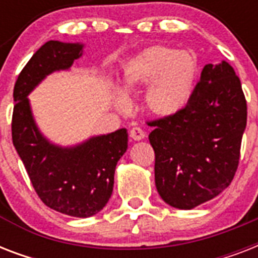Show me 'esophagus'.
<instances>
[{"instance_id": "esophagus-1", "label": "esophagus", "mask_w": 258, "mask_h": 258, "mask_svg": "<svg viewBox=\"0 0 258 258\" xmlns=\"http://www.w3.org/2000/svg\"><path fill=\"white\" fill-rule=\"evenodd\" d=\"M130 137L133 138L134 141H142L146 137V134L141 127H133L130 130Z\"/></svg>"}]
</instances>
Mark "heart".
<instances>
[{"mask_svg":"<svg viewBox=\"0 0 258 258\" xmlns=\"http://www.w3.org/2000/svg\"><path fill=\"white\" fill-rule=\"evenodd\" d=\"M198 78L197 56L167 45H151L130 57L121 68L120 88L115 103L120 109L127 97L145 89V105L158 117H170L188 104Z\"/></svg>","mask_w":258,"mask_h":258,"instance_id":"1","label":"heart"}]
</instances>
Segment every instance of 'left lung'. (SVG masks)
<instances>
[{
	"mask_svg": "<svg viewBox=\"0 0 258 258\" xmlns=\"http://www.w3.org/2000/svg\"><path fill=\"white\" fill-rule=\"evenodd\" d=\"M155 186L166 204L190 210L224 191L234 178L246 127V100L232 66L204 67L188 104L150 121Z\"/></svg>",
	"mask_w": 258,
	"mask_h": 258,
	"instance_id": "obj_1",
	"label": "left lung"
}]
</instances>
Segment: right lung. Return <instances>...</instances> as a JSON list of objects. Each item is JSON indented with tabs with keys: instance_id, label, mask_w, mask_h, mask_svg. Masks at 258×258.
<instances>
[{
	"instance_id": "add662e5",
	"label": "right lung",
	"mask_w": 258,
	"mask_h": 258,
	"mask_svg": "<svg viewBox=\"0 0 258 258\" xmlns=\"http://www.w3.org/2000/svg\"><path fill=\"white\" fill-rule=\"evenodd\" d=\"M82 54L83 44L50 40L32 56L14 86L12 139L40 200L58 213L87 218L111 198L117 161L128 147L127 130L61 147L38 130L28 99L48 75L70 70Z\"/></svg>"
}]
</instances>
